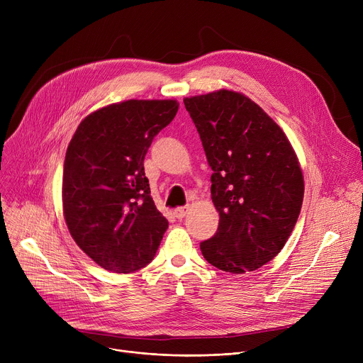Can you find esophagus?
<instances>
[{"instance_id": "obj_1", "label": "esophagus", "mask_w": 363, "mask_h": 363, "mask_svg": "<svg viewBox=\"0 0 363 363\" xmlns=\"http://www.w3.org/2000/svg\"><path fill=\"white\" fill-rule=\"evenodd\" d=\"M186 213H188V207H185V206L184 207H178V208H175V211H174V215H175L177 219L185 218Z\"/></svg>"}]
</instances>
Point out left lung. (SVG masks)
Wrapping results in <instances>:
<instances>
[{
    "label": "left lung",
    "mask_w": 363,
    "mask_h": 363,
    "mask_svg": "<svg viewBox=\"0 0 363 363\" xmlns=\"http://www.w3.org/2000/svg\"><path fill=\"white\" fill-rule=\"evenodd\" d=\"M212 167L219 226L200 242L204 259L231 274L256 271L287 242L304 182L282 129L249 97L228 89L185 99Z\"/></svg>",
    "instance_id": "left-lung-1"
}]
</instances>
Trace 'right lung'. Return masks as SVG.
<instances>
[{
    "instance_id": "add662e5",
    "label": "right lung",
    "mask_w": 363,
    "mask_h": 363,
    "mask_svg": "<svg viewBox=\"0 0 363 363\" xmlns=\"http://www.w3.org/2000/svg\"><path fill=\"white\" fill-rule=\"evenodd\" d=\"M178 107L175 100L110 104L86 116L67 147L63 213L69 233L110 272L144 268L167 230L150 196L144 157Z\"/></svg>"
}]
</instances>
